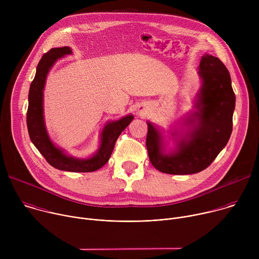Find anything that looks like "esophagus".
Listing matches in <instances>:
<instances>
[{
	"instance_id": "34e87169",
	"label": "esophagus",
	"mask_w": 259,
	"mask_h": 259,
	"mask_svg": "<svg viewBox=\"0 0 259 259\" xmlns=\"http://www.w3.org/2000/svg\"><path fill=\"white\" fill-rule=\"evenodd\" d=\"M138 112H139V114L140 115H146L147 114V108H146V106H140V108L138 109Z\"/></svg>"
}]
</instances>
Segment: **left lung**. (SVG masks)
<instances>
[{
    "mask_svg": "<svg viewBox=\"0 0 259 259\" xmlns=\"http://www.w3.org/2000/svg\"><path fill=\"white\" fill-rule=\"evenodd\" d=\"M199 75L202 85L195 105L197 110L187 119L189 131L177 140L175 151L163 153L161 132L147 122V153L153 166L163 173L187 175L203 171L231 137L236 96L228 68L219 58L205 54Z\"/></svg>",
    "mask_w": 259,
    "mask_h": 259,
    "instance_id": "8db88e82",
    "label": "left lung"
}]
</instances>
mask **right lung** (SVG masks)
<instances>
[{"instance_id":"1","label":"right lung","mask_w":259,"mask_h":259,"mask_svg":"<svg viewBox=\"0 0 259 259\" xmlns=\"http://www.w3.org/2000/svg\"><path fill=\"white\" fill-rule=\"evenodd\" d=\"M71 53L69 47H61L52 48L42 56L36 66L35 76L28 92V107L26 113L27 130L31 142L52 167L69 172H92L107 163L118 137L134 117L129 115L118 121L107 123L101 132L98 151L89 159H78L67 156L62 150L54 145L45 127L43 90L48 72L56 60Z\"/></svg>"}]
</instances>
